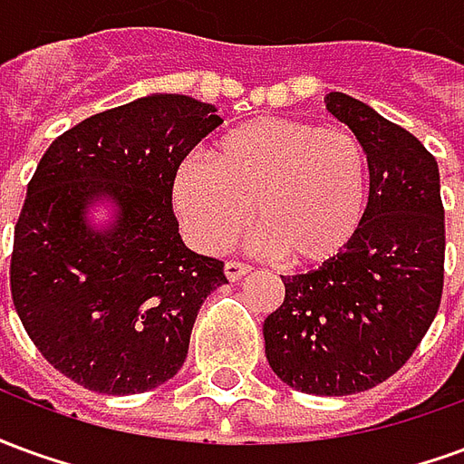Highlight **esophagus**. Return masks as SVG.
Wrapping results in <instances>:
<instances>
[{
    "instance_id": "obj_1",
    "label": "esophagus",
    "mask_w": 464,
    "mask_h": 464,
    "mask_svg": "<svg viewBox=\"0 0 464 464\" xmlns=\"http://www.w3.org/2000/svg\"><path fill=\"white\" fill-rule=\"evenodd\" d=\"M223 271H226V278L228 281H238L243 276H248L251 273V266H246V263H238V261H228L223 266Z\"/></svg>"
}]
</instances>
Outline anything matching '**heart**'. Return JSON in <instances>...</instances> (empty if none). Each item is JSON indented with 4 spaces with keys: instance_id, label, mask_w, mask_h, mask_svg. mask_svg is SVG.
<instances>
[{
    "instance_id": "1",
    "label": "heart",
    "mask_w": 464,
    "mask_h": 464,
    "mask_svg": "<svg viewBox=\"0 0 464 464\" xmlns=\"http://www.w3.org/2000/svg\"><path fill=\"white\" fill-rule=\"evenodd\" d=\"M213 156L188 153L171 176L173 211L198 251H223L251 213L261 221L253 248L293 266L333 261L355 238L368 161L350 133L256 119L223 133Z\"/></svg>"
}]
</instances>
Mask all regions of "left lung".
I'll use <instances>...</instances> for the list:
<instances>
[{
	"mask_svg": "<svg viewBox=\"0 0 464 464\" xmlns=\"http://www.w3.org/2000/svg\"><path fill=\"white\" fill-rule=\"evenodd\" d=\"M325 106L368 156V206L341 256L281 276L263 341L285 385L333 398L388 380L425 338L442 298L445 208L438 161L412 133L341 92Z\"/></svg>",
	"mask_w": 464,
	"mask_h": 464,
	"instance_id": "8db88e82",
	"label": "left lung"
}]
</instances>
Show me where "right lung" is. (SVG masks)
<instances>
[{
  "label": "right lung",
  "mask_w": 464,
  "mask_h": 464,
  "mask_svg": "<svg viewBox=\"0 0 464 464\" xmlns=\"http://www.w3.org/2000/svg\"><path fill=\"white\" fill-rule=\"evenodd\" d=\"M221 116L183 94L94 114L46 149L14 228L12 301L59 372L106 395H136L181 370L223 261L183 243L171 176ZM110 208L96 224L91 211Z\"/></svg>",
  "instance_id": "add662e5"
}]
</instances>
